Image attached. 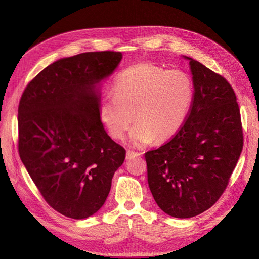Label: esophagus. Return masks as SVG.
<instances>
[{
  "label": "esophagus",
  "mask_w": 259,
  "mask_h": 259,
  "mask_svg": "<svg viewBox=\"0 0 259 259\" xmlns=\"http://www.w3.org/2000/svg\"><path fill=\"white\" fill-rule=\"evenodd\" d=\"M140 154L138 152H134V151H127L126 152V160H132L134 158H137V156H139Z\"/></svg>",
  "instance_id": "obj_1"
}]
</instances>
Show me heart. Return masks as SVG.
Here are the masks:
<instances>
[{
  "label": "heart",
  "instance_id": "heart-1",
  "mask_svg": "<svg viewBox=\"0 0 259 259\" xmlns=\"http://www.w3.org/2000/svg\"><path fill=\"white\" fill-rule=\"evenodd\" d=\"M113 93L100 100L101 122L113 138L121 139L135 119L130 142L143 148L155 138L164 142L177 134L190 110L193 86L189 75L179 70L139 64L119 74Z\"/></svg>",
  "mask_w": 259,
  "mask_h": 259
}]
</instances>
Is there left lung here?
Returning a JSON list of instances; mask_svg holds the SVG:
<instances>
[{
    "mask_svg": "<svg viewBox=\"0 0 259 259\" xmlns=\"http://www.w3.org/2000/svg\"><path fill=\"white\" fill-rule=\"evenodd\" d=\"M189 61L193 101L168 143L145 153L148 185L159 207L176 218L213 206L228 185L243 148L237 97L222 75Z\"/></svg>",
    "mask_w": 259,
    "mask_h": 259,
    "instance_id": "1",
    "label": "left lung"
}]
</instances>
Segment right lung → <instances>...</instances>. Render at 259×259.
I'll return each instance as SVG.
<instances>
[{"instance_id":"add662e5","label":"right lung","mask_w":259,"mask_h":259,"mask_svg":"<svg viewBox=\"0 0 259 259\" xmlns=\"http://www.w3.org/2000/svg\"><path fill=\"white\" fill-rule=\"evenodd\" d=\"M122 53L90 52L46 67L18 108L20 159L45 201L60 214L88 218L104 205L125 149L99 117L101 83Z\"/></svg>"}]
</instances>
